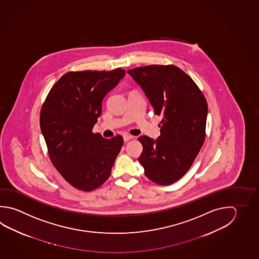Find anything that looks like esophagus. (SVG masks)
I'll use <instances>...</instances> for the list:
<instances>
[{
    "mask_svg": "<svg viewBox=\"0 0 259 259\" xmlns=\"http://www.w3.org/2000/svg\"><path fill=\"white\" fill-rule=\"evenodd\" d=\"M123 139H124V141H128L130 140L133 139V136L130 135V134H125V135H123Z\"/></svg>",
    "mask_w": 259,
    "mask_h": 259,
    "instance_id": "esophagus-1",
    "label": "esophagus"
}]
</instances>
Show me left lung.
Wrapping results in <instances>:
<instances>
[{"label":"left lung","instance_id":"1","mask_svg":"<svg viewBox=\"0 0 259 259\" xmlns=\"http://www.w3.org/2000/svg\"><path fill=\"white\" fill-rule=\"evenodd\" d=\"M162 116L160 136L138 140L143 146L139 161L148 179L169 185L188 171L205 140V97L186 73L172 65L141 66L127 71Z\"/></svg>","mask_w":259,"mask_h":259}]
</instances>
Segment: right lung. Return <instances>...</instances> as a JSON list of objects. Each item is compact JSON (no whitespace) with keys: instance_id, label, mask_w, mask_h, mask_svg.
I'll list each match as a JSON object with an SVG mask.
<instances>
[{"instance_id":"right-lung-1","label":"right lung","mask_w":259,"mask_h":259,"mask_svg":"<svg viewBox=\"0 0 259 259\" xmlns=\"http://www.w3.org/2000/svg\"><path fill=\"white\" fill-rule=\"evenodd\" d=\"M126 71H71L62 75L47 95L40 127L50 160L68 184L90 192L108 179L123 145L116 135L104 139L92 128L101 115L105 96Z\"/></svg>"}]
</instances>
